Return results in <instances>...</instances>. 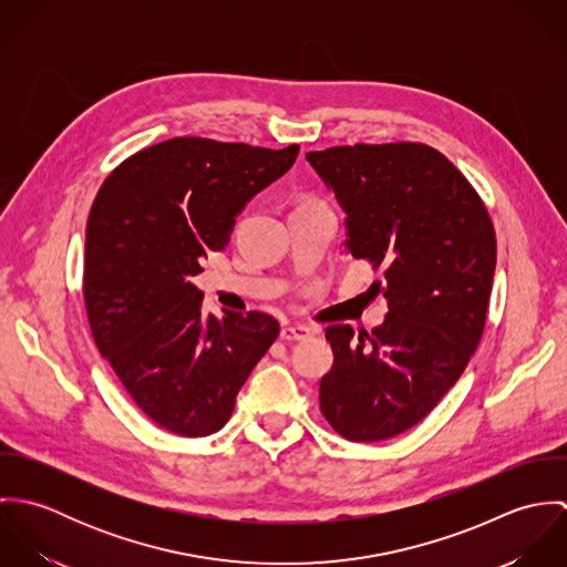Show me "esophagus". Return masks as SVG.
Masks as SVG:
<instances>
[{"label":"esophagus","mask_w":567,"mask_h":567,"mask_svg":"<svg viewBox=\"0 0 567 567\" xmlns=\"http://www.w3.org/2000/svg\"><path fill=\"white\" fill-rule=\"evenodd\" d=\"M310 336H312V331H310L308 327H303V324L284 327L281 333H279V338H281L284 342H299V340H308Z\"/></svg>","instance_id":"34e87169"}]
</instances>
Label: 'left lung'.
Returning <instances> with one entry per match:
<instances>
[{"mask_svg":"<svg viewBox=\"0 0 567 567\" xmlns=\"http://www.w3.org/2000/svg\"><path fill=\"white\" fill-rule=\"evenodd\" d=\"M347 212V248L380 279L386 321L324 329L333 364L321 412L347 441L416 425L456 384L485 331L495 229L483 198L443 153L419 142L306 155Z\"/></svg>","mask_w":567,"mask_h":567,"instance_id":"obj_1","label":"left lung"}]
</instances>
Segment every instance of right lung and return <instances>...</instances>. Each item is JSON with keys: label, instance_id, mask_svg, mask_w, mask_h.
Instances as JSON below:
<instances>
[{"label": "right lung", "instance_id": "right-lung-1", "mask_svg": "<svg viewBox=\"0 0 567 567\" xmlns=\"http://www.w3.org/2000/svg\"><path fill=\"white\" fill-rule=\"evenodd\" d=\"M299 155L176 137L120 163L86 220L82 297L97 351L163 430L207 436L279 336L264 312L203 317L189 277L223 250L236 214Z\"/></svg>", "mask_w": 567, "mask_h": 567}]
</instances>
